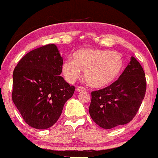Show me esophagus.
Returning <instances> with one entry per match:
<instances>
[{
  "label": "esophagus",
  "instance_id": "obj_1",
  "mask_svg": "<svg viewBox=\"0 0 158 158\" xmlns=\"http://www.w3.org/2000/svg\"><path fill=\"white\" fill-rule=\"evenodd\" d=\"M76 90H77L78 92H83V91L86 90V89H85L84 87H82V86H78Z\"/></svg>",
  "mask_w": 158,
  "mask_h": 158
}]
</instances>
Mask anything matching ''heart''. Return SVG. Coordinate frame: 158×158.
Here are the masks:
<instances>
[{"label":"heart","mask_w":158,"mask_h":158,"mask_svg":"<svg viewBox=\"0 0 158 158\" xmlns=\"http://www.w3.org/2000/svg\"><path fill=\"white\" fill-rule=\"evenodd\" d=\"M124 67L122 54L106 50L84 48L76 51L72 59H67L62 64L66 80L73 82L84 71V79L89 86L101 88L112 83Z\"/></svg>","instance_id":"1"}]
</instances>
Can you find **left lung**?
Instances as JSON below:
<instances>
[{
  "mask_svg": "<svg viewBox=\"0 0 158 158\" xmlns=\"http://www.w3.org/2000/svg\"><path fill=\"white\" fill-rule=\"evenodd\" d=\"M145 73L134 57L119 76L107 87L91 93V118L103 129H110L133 119L145 97Z\"/></svg>",
  "mask_w": 158,
  "mask_h": 158,
  "instance_id": "8db88e82",
  "label": "left lung"
}]
</instances>
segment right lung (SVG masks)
I'll list each match as a JSON object with an SVG mask.
<instances>
[{
	"mask_svg": "<svg viewBox=\"0 0 158 158\" xmlns=\"http://www.w3.org/2000/svg\"><path fill=\"white\" fill-rule=\"evenodd\" d=\"M62 64L57 46L48 44L27 53L15 68L12 101L31 127H51L74 94L75 86L60 76Z\"/></svg>",
	"mask_w": 158,
	"mask_h": 158,
	"instance_id": "add662e5",
	"label": "right lung"
}]
</instances>
